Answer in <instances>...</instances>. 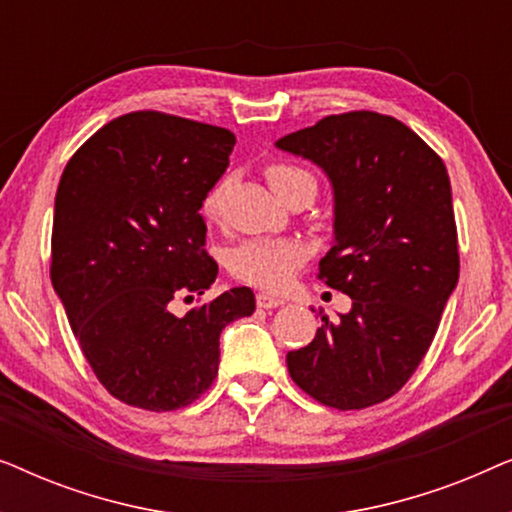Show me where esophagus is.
Segmentation results:
<instances>
[{
  "label": "esophagus",
  "instance_id": "esophagus-1",
  "mask_svg": "<svg viewBox=\"0 0 512 512\" xmlns=\"http://www.w3.org/2000/svg\"><path fill=\"white\" fill-rule=\"evenodd\" d=\"M256 305L261 307V310H272V307L284 305V298H279V296H270V293L261 291V293H256Z\"/></svg>",
  "mask_w": 512,
  "mask_h": 512
}]
</instances>
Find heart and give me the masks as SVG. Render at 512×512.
<instances>
[{
    "instance_id": "1",
    "label": "heart",
    "mask_w": 512,
    "mask_h": 512,
    "mask_svg": "<svg viewBox=\"0 0 512 512\" xmlns=\"http://www.w3.org/2000/svg\"><path fill=\"white\" fill-rule=\"evenodd\" d=\"M268 181L282 200L293 195H317V179L310 170L296 165H270ZM219 207V193H212L205 202V212L212 216ZM303 247L293 240H275V237H258L247 240L230 251L228 268L240 282L265 291H282L291 282L293 272L303 263Z\"/></svg>"
}]
</instances>
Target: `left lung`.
I'll return each mask as SVG.
<instances>
[{"label": "left lung", "instance_id": "left-lung-1", "mask_svg": "<svg viewBox=\"0 0 512 512\" xmlns=\"http://www.w3.org/2000/svg\"><path fill=\"white\" fill-rule=\"evenodd\" d=\"M317 163L335 193V242L319 279L352 298L307 347L286 354L291 380L335 410H363L403 389L438 331L459 279L445 163L394 116L347 111L277 142Z\"/></svg>", "mask_w": 512, "mask_h": 512}]
</instances>
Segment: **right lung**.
Returning a JSON list of instances; mask_svg holds the SVG:
<instances>
[{
  "instance_id": "right-lung-1",
  "label": "right lung",
  "mask_w": 512,
  "mask_h": 512,
  "mask_svg": "<svg viewBox=\"0 0 512 512\" xmlns=\"http://www.w3.org/2000/svg\"><path fill=\"white\" fill-rule=\"evenodd\" d=\"M235 135L216 125L132 111L69 158L55 195L51 282L97 380L151 412L191 405L219 373V335L251 317L235 286L184 317L219 275L200 207L228 167Z\"/></svg>"
}]
</instances>
